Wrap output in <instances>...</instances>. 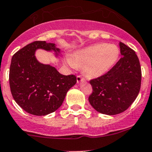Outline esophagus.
Masks as SVG:
<instances>
[{
  "label": "esophagus",
  "mask_w": 152,
  "mask_h": 152,
  "mask_svg": "<svg viewBox=\"0 0 152 152\" xmlns=\"http://www.w3.org/2000/svg\"><path fill=\"white\" fill-rule=\"evenodd\" d=\"M76 80H77V83H80L81 82H83V81H85V79L81 75H79V76H76Z\"/></svg>",
  "instance_id": "obj_1"
}]
</instances>
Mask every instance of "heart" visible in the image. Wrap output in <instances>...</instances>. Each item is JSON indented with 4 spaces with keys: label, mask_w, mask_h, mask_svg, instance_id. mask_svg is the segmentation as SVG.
<instances>
[{
    "label": "heart",
    "mask_w": 152,
    "mask_h": 152,
    "mask_svg": "<svg viewBox=\"0 0 152 152\" xmlns=\"http://www.w3.org/2000/svg\"><path fill=\"white\" fill-rule=\"evenodd\" d=\"M120 49L111 43L90 45L74 52L67 57L72 67H83L84 73L89 78H98L107 73L118 62Z\"/></svg>",
    "instance_id": "1"
}]
</instances>
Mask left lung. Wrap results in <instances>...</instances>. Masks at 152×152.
Segmentation results:
<instances>
[{"label":"left lung","mask_w":152,"mask_h":152,"mask_svg":"<svg viewBox=\"0 0 152 152\" xmlns=\"http://www.w3.org/2000/svg\"><path fill=\"white\" fill-rule=\"evenodd\" d=\"M122 57L103 76L90 81L92 107L102 114L113 115L126 110L134 102L141 85V67L134 50L119 42Z\"/></svg>","instance_id":"left-lung-1"}]
</instances>
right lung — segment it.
I'll use <instances>...</instances> for the list:
<instances>
[{"label": "right lung", "mask_w": 152, "mask_h": 152, "mask_svg": "<svg viewBox=\"0 0 152 152\" xmlns=\"http://www.w3.org/2000/svg\"><path fill=\"white\" fill-rule=\"evenodd\" d=\"M37 49L54 51L56 56L60 53L56 44L45 41L26 45L12 56L10 85L13 99L23 110L42 116L60 107L67 92L76 85V77L62 75L54 67L40 63L35 56Z\"/></svg>", "instance_id": "1"}]
</instances>
